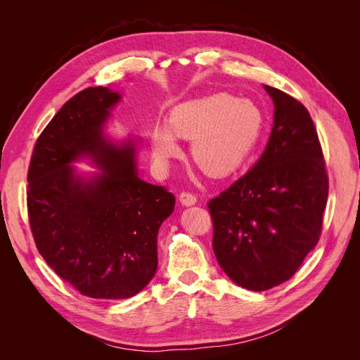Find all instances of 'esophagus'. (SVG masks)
Listing matches in <instances>:
<instances>
[{
    "label": "esophagus",
    "instance_id": "obj_1",
    "mask_svg": "<svg viewBox=\"0 0 360 360\" xmlns=\"http://www.w3.org/2000/svg\"><path fill=\"white\" fill-rule=\"evenodd\" d=\"M180 202L183 204V205H193L195 202H197V197H195L193 193H191V192H181L180 193Z\"/></svg>",
    "mask_w": 360,
    "mask_h": 360
}]
</instances>
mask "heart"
I'll return each instance as SVG.
<instances>
[{
  "mask_svg": "<svg viewBox=\"0 0 360 360\" xmlns=\"http://www.w3.org/2000/svg\"><path fill=\"white\" fill-rule=\"evenodd\" d=\"M264 130V114L249 99L216 93L174 106L167 124L150 132L151 153L165 168L179 156L177 138L192 139L191 158L210 177H226L252 155Z\"/></svg>",
  "mask_w": 360,
  "mask_h": 360,
  "instance_id": "b5f03b06",
  "label": "heart"
}]
</instances>
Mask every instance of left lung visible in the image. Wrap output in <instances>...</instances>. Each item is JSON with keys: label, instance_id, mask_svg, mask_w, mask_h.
I'll use <instances>...</instances> for the list:
<instances>
[{"label": "left lung", "instance_id": "1", "mask_svg": "<svg viewBox=\"0 0 360 360\" xmlns=\"http://www.w3.org/2000/svg\"><path fill=\"white\" fill-rule=\"evenodd\" d=\"M274 129L263 156L209 201L217 263L237 285L266 291L288 281L321 236L329 195L312 118L299 101L264 85Z\"/></svg>", "mask_w": 360, "mask_h": 360}]
</instances>
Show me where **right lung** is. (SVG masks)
I'll list each match as a JSON object with an SVG mask.
<instances>
[{"label":"right lung","mask_w":360,"mask_h":360,"mask_svg":"<svg viewBox=\"0 0 360 360\" xmlns=\"http://www.w3.org/2000/svg\"><path fill=\"white\" fill-rule=\"evenodd\" d=\"M120 94L90 86L53 115L36 141L28 168L32 237L48 266L84 296L127 299L158 269V231L176 197L141 180L135 147L111 144L103 124ZM93 157L103 172L85 182L70 163Z\"/></svg>","instance_id":"right-lung-1"}]
</instances>
